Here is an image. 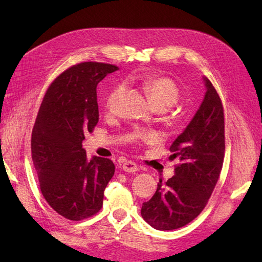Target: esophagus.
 <instances>
[{"mask_svg":"<svg viewBox=\"0 0 262 262\" xmlns=\"http://www.w3.org/2000/svg\"><path fill=\"white\" fill-rule=\"evenodd\" d=\"M122 170L125 172L133 173V172H136L138 170V165L135 162H133V161H126V162L122 164Z\"/></svg>","mask_w":262,"mask_h":262,"instance_id":"1","label":"esophagus"}]
</instances>
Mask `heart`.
<instances>
[{"mask_svg":"<svg viewBox=\"0 0 262 262\" xmlns=\"http://www.w3.org/2000/svg\"><path fill=\"white\" fill-rule=\"evenodd\" d=\"M143 88L152 105L158 110H165L178 102L180 98V90L176 82L170 77L162 75L148 76L143 80ZM126 86L119 84L115 86L105 99V109L109 113H115L118 108L120 100L124 96ZM142 138H148L147 135H140Z\"/></svg>","mask_w":262,"mask_h":262,"instance_id":"b5f03b06","label":"heart"}]
</instances>
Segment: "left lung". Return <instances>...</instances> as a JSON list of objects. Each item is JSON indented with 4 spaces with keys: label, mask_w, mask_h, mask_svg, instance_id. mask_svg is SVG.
Here are the masks:
<instances>
[{
    "label": "left lung",
    "mask_w": 262,
    "mask_h": 262,
    "mask_svg": "<svg viewBox=\"0 0 262 262\" xmlns=\"http://www.w3.org/2000/svg\"><path fill=\"white\" fill-rule=\"evenodd\" d=\"M203 80V102L170 146L171 157L180 161L174 176L164 183L160 180L153 197L142 206L143 219L160 231L180 229L202 213L223 166V104L211 82L207 77Z\"/></svg>",
    "instance_id": "1"
}]
</instances>
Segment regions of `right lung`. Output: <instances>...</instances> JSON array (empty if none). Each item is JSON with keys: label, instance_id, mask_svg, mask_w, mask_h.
I'll return each mask as SVG.
<instances>
[{"label": "right lung", "instance_id": "obj_1", "mask_svg": "<svg viewBox=\"0 0 262 262\" xmlns=\"http://www.w3.org/2000/svg\"><path fill=\"white\" fill-rule=\"evenodd\" d=\"M117 70L111 64L85 62L63 72L49 85L33 126L31 155L41 193L71 221L101 209L104 189L115 173L111 160H89L82 142L99 121V82Z\"/></svg>", "mask_w": 262, "mask_h": 262}]
</instances>
